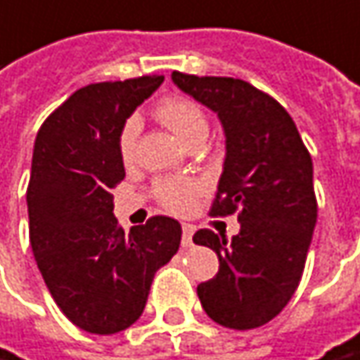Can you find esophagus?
I'll list each match as a JSON object with an SVG mask.
<instances>
[{
	"instance_id": "34e87169",
	"label": "esophagus",
	"mask_w": 360,
	"mask_h": 360,
	"mask_svg": "<svg viewBox=\"0 0 360 360\" xmlns=\"http://www.w3.org/2000/svg\"><path fill=\"white\" fill-rule=\"evenodd\" d=\"M193 233H195V226L193 224H183V248L193 245Z\"/></svg>"
}]
</instances>
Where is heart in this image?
Masks as SVG:
<instances>
[{
  "label": "heart",
  "instance_id": "1",
  "mask_svg": "<svg viewBox=\"0 0 360 360\" xmlns=\"http://www.w3.org/2000/svg\"><path fill=\"white\" fill-rule=\"evenodd\" d=\"M155 117L187 148H191L198 140H206L208 120H206L205 110L191 99L167 97L155 107ZM138 134H140V122L136 117H132L124 122L119 134V154L120 160L127 165L134 162L136 158ZM155 195L162 200V205L167 206L169 210L185 212L195 202L198 185L185 179H162L155 183Z\"/></svg>",
  "mask_w": 360,
  "mask_h": 360
}]
</instances>
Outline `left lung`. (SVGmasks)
I'll return each instance as SVG.
<instances>
[{
  "label": "left lung",
  "mask_w": 360,
  "mask_h": 360,
  "mask_svg": "<svg viewBox=\"0 0 360 360\" xmlns=\"http://www.w3.org/2000/svg\"><path fill=\"white\" fill-rule=\"evenodd\" d=\"M172 79L222 122L226 158L210 214L240 210L232 241L212 230L193 238L220 261L214 278L197 286L200 304L224 328L265 326L302 278L318 218L311 158L285 107L248 82L181 72Z\"/></svg>",
  "instance_id": "left-lung-1"
}]
</instances>
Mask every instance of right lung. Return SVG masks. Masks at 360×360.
<instances>
[{
  "label": "right lung",
  "instance_id": "obj_1",
  "mask_svg": "<svg viewBox=\"0 0 360 360\" xmlns=\"http://www.w3.org/2000/svg\"><path fill=\"white\" fill-rule=\"evenodd\" d=\"M163 75L82 87L40 127L27 188L37 265L68 320L112 335L142 316L155 271L177 253L181 224L154 216L128 233L112 214L124 179L119 134Z\"/></svg>",
  "mask_w": 360,
  "mask_h": 360
}]
</instances>
